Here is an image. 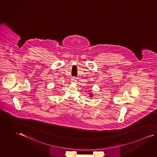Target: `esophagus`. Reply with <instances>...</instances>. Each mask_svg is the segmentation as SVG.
I'll return each mask as SVG.
<instances>
[{
  "label": "esophagus",
  "instance_id": "34e87169",
  "mask_svg": "<svg viewBox=\"0 0 157 157\" xmlns=\"http://www.w3.org/2000/svg\"><path fill=\"white\" fill-rule=\"evenodd\" d=\"M71 82H75V83H76V82H77V80H76V78H73V79H71Z\"/></svg>",
  "mask_w": 157,
  "mask_h": 157
}]
</instances>
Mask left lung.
Segmentation results:
<instances>
[{"mask_svg": "<svg viewBox=\"0 0 157 157\" xmlns=\"http://www.w3.org/2000/svg\"><path fill=\"white\" fill-rule=\"evenodd\" d=\"M93 94H92V93H90V97H93Z\"/></svg>", "mask_w": 157, "mask_h": 157, "instance_id": "left-lung-1", "label": "left lung"}]
</instances>
